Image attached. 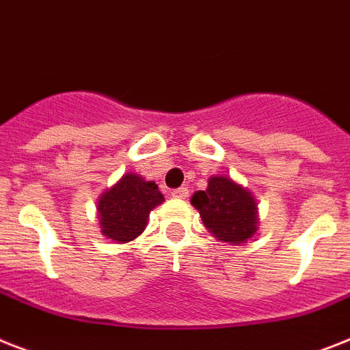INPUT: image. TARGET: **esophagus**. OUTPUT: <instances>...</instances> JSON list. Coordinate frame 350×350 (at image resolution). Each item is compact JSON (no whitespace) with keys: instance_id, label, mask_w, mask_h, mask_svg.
<instances>
[{"instance_id":"esophagus-1","label":"esophagus","mask_w":350,"mask_h":350,"mask_svg":"<svg viewBox=\"0 0 350 350\" xmlns=\"http://www.w3.org/2000/svg\"><path fill=\"white\" fill-rule=\"evenodd\" d=\"M187 195H189V191H187V187H178V189L172 191L173 198H186Z\"/></svg>"}]
</instances>
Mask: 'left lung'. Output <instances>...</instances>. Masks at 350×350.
I'll return each mask as SVG.
<instances>
[{"mask_svg":"<svg viewBox=\"0 0 350 350\" xmlns=\"http://www.w3.org/2000/svg\"><path fill=\"white\" fill-rule=\"evenodd\" d=\"M191 204L200 213L206 229L224 243H247L258 232V202L229 175H213L206 191H196Z\"/></svg>","mask_w":350,"mask_h":350,"instance_id":"8db88e82","label":"left lung"}]
</instances>
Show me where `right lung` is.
<instances>
[{"label": "right lung", "instance_id": "right-lung-1", "mask_svg": "<svg viewBox=\"0 0 350 350\" xmlns=\"http://www.w3.org/2000/svg\"><path fill=\"white\" fill-rule=\"evenodd\" d=\"M163 202V193L154 180H146L137 173H125L100 195L96 211L102 234L116 243H129L143 234L150 211Z\"/></svg>", "mask_w": 350, "mask_h": 350}]
</instances>
